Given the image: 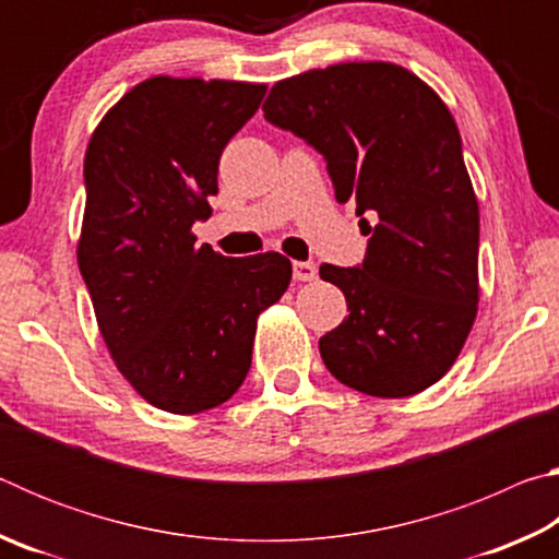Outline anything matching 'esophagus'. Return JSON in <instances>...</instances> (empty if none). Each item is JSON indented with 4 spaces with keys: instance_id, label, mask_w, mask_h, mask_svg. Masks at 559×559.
Listing matches in <instances>:
<instances>
[{
    "instance_id": "1",
    "label": "esophagus",
    "mask_w": 559,
    "mask_h": 559,
    "mask_svg": "<svg viewBox=\"0 0 559 559\" xmlns=\"http://www.w3.org/2000/svg\"><path fill=\"white\" fill-rule=\"evenodd\" d=\"M318 266L313 261H293V278L296 281H316Z\"/></svg>"
}]
</instances>
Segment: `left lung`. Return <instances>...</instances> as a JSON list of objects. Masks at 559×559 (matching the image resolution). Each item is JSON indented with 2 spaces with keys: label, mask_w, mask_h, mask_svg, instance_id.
Returning <instances> with one entry per match:
<instances>
[{
  "label": "left lung",
  "mask_w": 559,
  "mask_h": 559,
  "mask_svg": "<svg viewBox=\"0 0 559 559\" xmlns=\"http://www.w3.org/2000/svg\"><path fill=\"white\" fill-rule=\"evenodd\" d=\"M263 116L325 157L370 236L359 266H320L349 310L318 343L330 374L384 400L424 392L478 310V202L449 108L402 66L355 61L278 81Z\"/></svg>",
  "instance_id": "left-lung-1"
}]
</instances>
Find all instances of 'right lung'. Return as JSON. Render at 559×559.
Segmentation results:
<instances>
[{
	"mask_svg": "<svg viewBox=\"0 0 559 559\" xmlns=\"http://www.w3.org/2000/svg\"><path fill=\"white\" fill-rule=\"evenodd\" d=\"M266 86L155 75L93 132L79 269L112 359L157 409L224 404L251 367L257 318L290 283L276 251L246 259L197 246L219 157Z\"/></svg>",
	"mask_w": 559,
	"mask_h": 559,
	"instance_id": "right-lung-1",
	"label": "right lung"
}]
</instances>
